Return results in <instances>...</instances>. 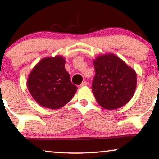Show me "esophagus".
Listing matches in <instances>:
<instances>
[{"mask_svg": "<svg viewBox=\"0 0 159 159\" xmlns=\"http://www.w3.org/2000/svg\"><path fill=\"white\" fill-rule=\"evenodd\" d=\"M87 86V82L86 81H84L80 85V87H84V86Z\"/></svg>", "mask_w": 159, "mask_h": 159, "instance_id": "obj_1", "label": "esophagus"}]
</instances>
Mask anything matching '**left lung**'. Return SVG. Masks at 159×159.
<instances>
[{
	"label": "left lung",
	"mask_w": 159,
	"mask_h": 159,
	"mask_svg": "<svg viewBox=\"0 0 159 159\" xmlns=\"http://www.w3.org/2000/svg\"><path fill=\"white\" fill-rule=\"evenodd\" d=\"M95 77L92 91L98 104L107 110L123 107L135 92V70L113 53L99 55L93 60Z\"/></svg>",
	"instance_id": "8db88e82"
}]
</instances>
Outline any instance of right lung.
<instances>
[{"instance_id":"right-lung-1","label":"right lung","mask_w":159,"mask_h":159,"mask_svg":"<svg viewBox=\"0 0 159 159\" xmlns=\"http://www.w3.org/2000/svg\"><path fill=\"white\" fill-rule=\"evenodd\" d=\"M66 59L62 55L42 58L29 74L27 89L40 106L58 109L72 99L77 86L70 81L65 68Z\"/></svg>"}]
</instances>
